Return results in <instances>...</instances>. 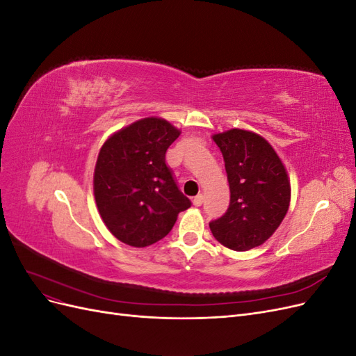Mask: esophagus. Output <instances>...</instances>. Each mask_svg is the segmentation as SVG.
Here are the masks:
<instances>
[{
    "instance_id": "esophagus-1",
    "label": "esophagus",
    "mask_w": 356,
    "mask_h": 356,
    "mask_svg": "<svg viewBox=\"0 0 356 356\" xmlns=\"http://www.w3.org/2000/svg\"><path fill=\"white\" fill-rule=\"evenodd\" d=\"M202 203H203V196L202 195H197L195 199H193V204H195V207H200Z\"/></svg>"
}]
</instances>
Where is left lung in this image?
<instances>
[{
	"mask_svg": "<svg viewBox=\"0 0 356 356\" xmlns=\"http://www.w3.org/2000/svg\"><path fill=\"white\" fill-rule=\"evenodd\" d=\"M212 139L222 153L230 204L209 224L211 232L229 250L250 251L270 238L288 212L286 168L270 143L252 131L233 127Z\"/></svg>",
	"mask_w": 356,
	"mask_h": 356,
	"instance_id": "left-lung-1",
	"label": "left lung"
}]
</instances>
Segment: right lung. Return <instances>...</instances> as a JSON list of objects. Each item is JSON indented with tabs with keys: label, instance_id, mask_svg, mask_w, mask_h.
<instances>
[{
	"label": "right lung",
	"instance_id": "right-lung-1",
	"mask_svg": "<svg viewBox=\"0 0 356 356\" xmlns=\"http://www.w3.org/2000/svg\"><path fill=\"white\" fill-rule=\"evenodd\" d=\"M181 131L145 117L106 138L93 172V195L106 229L120 242L145 248L163 239L190 200L178 190L165 154Z\"/></svg>",
	"mask_w": 356,
	"mask_h": 356
}]
</instances>
